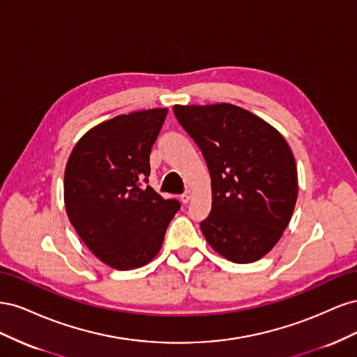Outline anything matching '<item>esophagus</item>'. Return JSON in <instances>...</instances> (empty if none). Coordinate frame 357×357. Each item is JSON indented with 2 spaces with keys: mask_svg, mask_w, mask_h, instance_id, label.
<instances>
[{
  "mask_svg": "<svg viewBox=\"0 0 357 357\" xmlns=\"http://www.w3.org/2000/svg\"><path fill=\"white\" fill-rule=\"evenodd\" d=\"M180 199L183 204H188L192 199V192H185L183 195H180Z\"/></svg>",
  "mask_w": 357,
  "mask_h": 357,
  "instance_id": "obj_1",
  "label": "esophagus"
}]
</instances>
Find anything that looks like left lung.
Listing matches in <instances>:
<instances>
[{"label":"left lung","instance_id":"obj_1","mask_svg":"<svg viewBox=\"0 0 357 357\" xmlns=\"http://www.w3.org/2000/svg\"><path fill=\"white\" fill-rule=\"evenodd\" d=\"M211 177L207 243L235 264L264 257L282 238L298 198L294 153L274 126L238 105H174Z\"/></svg>","mask_w":357,"mask_h":357}]
</instances>
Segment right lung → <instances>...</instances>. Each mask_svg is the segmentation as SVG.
<instances>
[{
    "mask_svg": "<svg viewBox=\"0 0 357 357\" xmlns=\"http://www.w3.org/2000/svg\"><path fill=\"white\" fill-rule=\"evenodd\" d=\"M168 109L116 116L74 146L63 177L68 219L89 250L114 269H135L159 253L180 210L150 186L149 158Z\"/></svg>",
    "mask_w": 357,
    "mask_h": 357,
    "instance_id": "add662e5",
    "label": "right lung"
}]
</instances>
